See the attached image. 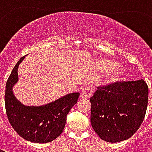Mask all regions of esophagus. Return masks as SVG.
<instances>
[{"label":"esophagus","instance_id":"esophagus-1","mask_svg":"<svg viewBox=\"0 0 152 152\" xmlns=\"http://www.w3.org/2000/svg\"><path fill=\"white\" fill-rule=\"evenodd\" d=\"M92 88H90L89 86H86L80 92V98L81 99H89V97L91 96V94H92Z\"/></svg>","mask_w":152,"mask_h":152}]
</instances>
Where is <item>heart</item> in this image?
Instances as JSON below:
<instances>
[{
    "label": "heart",
    "mask_w": 152,
    "mask_h": 152,
    "mask_svg": "<svg viewBox=\"0 0 152 152\" xmlns=\"http://www.w3.org/2000/svg\"><path fill=\"white\" fill-rule=\"evenodd\" d=\"M99 67L102 72H108V71L111 72L108 76V80L111 81L117 79L118 77H120L124 72V66H121V65L115 66V63L113 62L108 61V60L101 61L99 63Z\"/></svg>",
    "instance_id": "obj_1"
}]
</instances>
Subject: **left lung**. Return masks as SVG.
Returning <instances> with one entry per match:
<instances>
[{"instance_id":"8db88e82","label":"left lung","mask_w":152,"mask_h":152,"mask_svg":"<svg viewBox=\"0 0 152 152\" xmlns=\"http://www.w3.org/2000/svg\"><path fill=\"white\" fill-rule=\"evenodd\" d=\"M98 89L90 98L94 130L108 142L127 140L145 117L148 102L147 83L142 79L116 81Z\"/></svg>"}]
</instances>
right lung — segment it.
I'll list each match as a JSON object with an SVG mask.
<instances>
[{
  "mask_svg": "<svg viewBox=\"0 0 152 152\" xmlns=\"http://www.w3.org/2000/svg\"><path fill=\"white\" fill-rule=\"evenodd\" d=\"M22 57L6 81L5 104L7 117L19 136L37 143H46L59 136L65 127L66 115L77 102L80 93L63 96L43 106H25L15 98L13 87L18 82V68Z\"/></svg>",
  "mask_w": 152,
  "mask_h": 152,
  "instance_id": "right-lung-1",
  "label": "right lung"
}]
</instances>
